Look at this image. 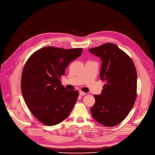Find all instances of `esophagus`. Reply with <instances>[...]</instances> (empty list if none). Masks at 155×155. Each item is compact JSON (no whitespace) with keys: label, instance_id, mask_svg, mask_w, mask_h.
Instances as JSON below:
<instances>
[{"label":"esophagus","instance_id":"obj_1","mask_svg":"<svg viewBox=\"0 0 155 155\" xmlns=\"http://www.w3.org/2000/svg\"><path fill=\"white\" fill-rule=\"evenodd\" d=\"M79 94H80L81 96H85L86 94V93L83 92V91H79Z\"/></svg>","mask_w":155,"mask_h":155}]
</instances>
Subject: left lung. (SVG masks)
I'll return each mask as SVG.
<instances>
[{
  "mask_svg": "<svg viewBox=\"0 0 155 155\" xmlns=\"http://www.w3.org/2000/svg\"><path fill=\"white\" fill-rule=\"evenodd\" d=\"M88 50L101 58L100 76L106 82L101 94L94 95L91 113L101 125L114 127L127 116L137 99V70L129 56L114 44L105 43Z\"/></svg>",
  "mask_w": 155,
  "mask_h": 155,
  "instance_id": "8db88e82",
  "label": "left lung"
}]
</instances>
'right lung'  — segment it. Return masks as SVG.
<instances>
[{
  "label": "right lung",
  "instance_id": "right-lung-1",
  "mask_svg": "<svg viewBox=\"0 0 155 155\" xmlns=\"http://www.w3.org/2000/svg\"><path fill=\"white\" fill-rule=\"evenodd\" d=\"M82 51L46 46L35 51L26 62L21 76L22 96L32 114L43 124L61 122L77 101L79 92L67 91L60 79Z\"/></svg>",
  "mask_w": 155,
  "mask_h": 155
}]
</instances>
